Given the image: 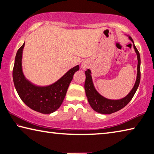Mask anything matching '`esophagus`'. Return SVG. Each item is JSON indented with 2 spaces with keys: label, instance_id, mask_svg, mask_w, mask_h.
Here are the masks:
<instances>
[{
  "label": "esophagus",
  "instance_id": "obj_1",
  "mask_svg": "<svg viewBox=\"0 0 154 154\" xmlns=\"http://www.w3.org/2000/svg\"><path fill=\"white\" fill-rule=\"evenodd\" d=\"M87 67H88V64H87L86 62H83V63L82 64V69L84 70V69H86Z\"/></svg>",
  "mask_w": 154,
  "mask_h": 154
}]
</instances>
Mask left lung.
<instances>
[{
	"instance_id": "left-lung-1",
	"label": "left lung",
	"mask_w": 154,
	"mask_h": 154,
	"mask_svg": "<svg viewBox=\"0 0 154 154\" xmlns=\"http://www.w3.org/2000/svg\"><path fill=\"white\" fill-rule=\"evenodd\" d=\"M130 40L133 43V47L134 51L137 55L138 64H137V79L132 88V90L129 92L128 94L124 98L119 100H111L104 97L100 95L96 90L95 89L94 85L92 76H91V71L88 69L85 72V94H86L87 98L89 104L94 110L98 112V113L102 114H111L115 113V112L118 111L125 106H126L132 98H133L135 92L139 87L140 80V58L139 51L137 50L136 47L134 44V41L132 38L129 36Z\"/></svg>"
}]
</instances>
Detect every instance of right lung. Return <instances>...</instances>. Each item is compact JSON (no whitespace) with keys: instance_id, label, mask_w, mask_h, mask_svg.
Instances as JSON below:
<instances>
[{"instance_id":"1","label":"right lung","mask_w":154,"mask_h":154,"mask_svg":"<svg viewBox=\"0 0 154 154\" xmlns=\"http://www.w3.org/2000/svg\"><path fill=\"white\" fill-rule=\"evenodd\" d=\"M25 43L18 49L13 70L15 89L22 100L31 109L44 114L56 111L63 102L70 83L79 66L72 68L57 82L47 86H38L26 79L22 71V59Z\"/></svg>"}]
</instances>
